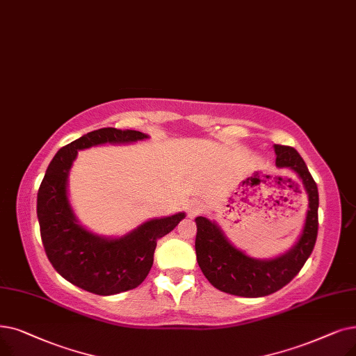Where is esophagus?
Masks as SVG:
<instances>
[{"mask_svg": "<svg viewBox=\"0 0 356 356\" xmlns=\"http://www.w3.org/2000/svg\"><path fill=\"white\" fill-rule=\"evenodd\" d=\"M204 207L200 202H197V200H192V202H189L186 205V211H188V215L189 218H195V216H197L200 212H202Z\"/></svg>", "mask_w": 356, "mask_h": 356, "instance_id": "1", "label": "esophagus"}]
</instances>
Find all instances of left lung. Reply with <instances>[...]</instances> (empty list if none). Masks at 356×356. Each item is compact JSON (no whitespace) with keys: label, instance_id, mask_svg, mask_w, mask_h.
I'll return each instance as SVG.
<instances>
[{"label":"left lung","instance_id":"8db88e82","mask_svg":"<svg viewBox=\"0 0 356 356\" xmlns=\"http://www.w3.org/2000/svg\"><path fill=\"white\" fill-rule=\"evenodd\" d=\"M276 167L289 168L308 196L305 221L296 244L272 259L252 257L228 240L222 228L205 216H196V259L207 280L222 292L237 297L270 296L289 284L310 257L318 229V191L300 154L285 145H273Z\"/></svg>","mask_w":356,"mask_h":356}]
</instances>
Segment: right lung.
Segmentation results:
<instances>
[{
  "label": "right lung",
  "mask_w": 356,
  "mask_h": 356,
  "mask_svg": "<svg viewBox=\"0 0 356 356\" xmlns=\"http://www.w3.org/2000/svg\"><path fill=\"white\" fill-rule=\"evenodd\" d=\"M148 138L140 131L115 128L88 132L55 154L40 183L38 220L49 261L64 280L97 296H115L143 284L152 266L157 241L175 229L186 213L148 220L120 237L99 236L80 224L71 207L70 170L81 149Z\"/></svg>",
  "instance_id": "obj_1"
}]
</instances>
